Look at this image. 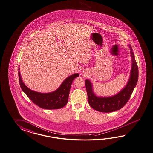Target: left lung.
<instances>
[{"label":"left lung","mask_w":153,"mask_h":153,"mask_svg":"<svg viewBox=\"0 0 153 153\" xmlns=\"http://www.w3.org/2000/svg\"><path fill=\"white\" fill-rule=\"evenodd\" d=\"M130 49L131 67L129 78L126 85L116 94L111 96H98L93 91V84L89 79L85 81L86 91L88 103L92 108L98 112H114L123 107L129 100L138 79V67L135 59L133 49L128 45Z\"/></svg>","instance_id":"1"}]
</instances>
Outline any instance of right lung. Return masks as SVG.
Masks as SVG:
<instances>
[{
	"mask_svg": "<svg viewBox=\"0 0 153 153\" xmlns=\"http://www.w3.org/2000/svg\"><path fill=\"white\" fill-rule=\"evenodd\" d=\"M19 70V83L22 91L34 103L45 109H60L66 105L72 81L79 76L78 73L70 75L63 81L57 90L49 93H41L30 90L25 85Z\"/></svg>",
	"mask_w": 153,
	"mask_h": 153,
	"instance_id": "add662e5",
	"label": "right lung"
}]
</instances>
